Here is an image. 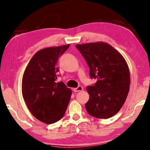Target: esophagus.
Wrapping results in <instances>:
<instances>
[{
	"label": "esophagus",
	"mask_w": 150,
	"mask_h": 150,
	"mask_svg": "<svg viewBox=\"0 0 150 150\" xmlns=\"http://www.w3.org/2000/svg\"><path fill=\"white\" fill-rule=\"evenodd\" d=\"M74 91H75V92H78V91H82L83 90V87L81 86H78L77 88H74Z\"/></svg>",
	"instance_id": "1"
}]
</instances>
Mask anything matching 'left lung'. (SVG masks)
<instances>
[{"mask_svg": "<svg viewBox=\"0 0 150 150\" xmlns=\"http://www.w3.org/2000/svg\"><path fill=\"white\" fill-rule=\"evenodd\" d=\"M90 68L91 78L98 81L86 88L90 95L86 111L98 119H109L121 109L129 91V68L124 57L104 42L76 45Z\"/></svg>", "mask_w": 150, "mask_h": 150, "instance_id": "1", "label": "left lung"}]
</instances>
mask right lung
I'll return each mask as SVG.
<instances>
[{
  "label": "right lung",
  "instance_id": "obj_1",
  "mask_svg": "<svg viewBox=\"0 0 150 150\" xmlns=\"http://www.w3.org/2000/svg\"><path fill=\"white\" fill-rule=\"evenodd\" d=\"M70 45L39 50L23 73L22 91L29 110L37 119L52 124L64 116L72 91L57 79V62Z\"/></svg>",
  "mask_w": 150,
  "mask_h": 150
}]
</instances>
